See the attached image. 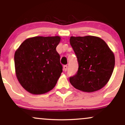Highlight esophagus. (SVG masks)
<instances>
[{"instance_id":"34e87169","label":"esophagus","mask_w":125,"mask_h":125,"mask_svg":"<svg viewBox=\"0 0 125 125\" xmlns=\"http://www.w3.org/2000/svg\"><path fill=\"white\" fill-rule=\"evenodd\" d=\"M67 69V65H64L63 66V70L64 72H66Z\"/></svg>"}]
</instances>
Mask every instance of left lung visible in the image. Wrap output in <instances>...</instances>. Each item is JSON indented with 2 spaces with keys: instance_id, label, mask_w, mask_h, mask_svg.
Instances as JSON below:
<instances>
[{
  "instance_id": "1",
  "label": "left lung",
  "mask_w": 125,
  "mask_h": 125,
  "mask_svg": "<svg viewBox=\"0 0 125 125\" xmlns=\"http://www.w3.org/2000/svg\"><path fill=\"white\" fill-rule=\"evenodd\" d=\"M71 43L78 61L77 73L69 78L74 88L94 92L107 83L114 69V53L106 43L94 36H71Z\"/></svg>"
}]
</instances>
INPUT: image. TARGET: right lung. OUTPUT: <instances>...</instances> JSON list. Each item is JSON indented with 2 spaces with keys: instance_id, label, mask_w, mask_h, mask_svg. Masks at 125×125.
<instances>
[{
  "instance_id": "right-lung-1",
  "label": "right lung",
  "mask_w": 125,
  "mask_h": 125,
  "mask_svg": "<svg viewBox=\"0 0 125 125\" xmlns=\"http://www.w3.org/2000/svg\"><path fill=\"white\" fill-rule=\"evenodd\" d=\"M61 36H35L26 39L15 52V73L28 92L41 94L55 86L62 72L56 48Z\"/></svg>"
}]
</instances>
